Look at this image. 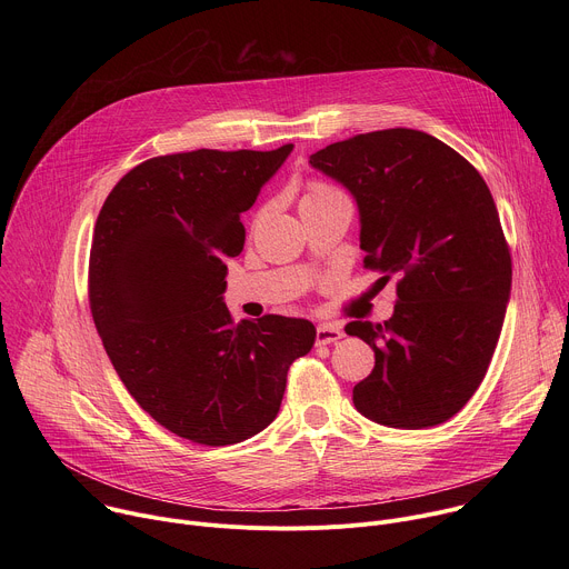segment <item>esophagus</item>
<instances>
[{"label":"esophagus","mask_w":569,"mask_h":569,"mask_svg":"<svg viewBox=\"0 0 569 569\" xmlns=\"http://www.w3.org/2000/svg\"><path fill=\"white\" fill-rule=\"evenodd\" d=\"M345 338V331L336 323H319L317 331H315V342L317 345H333L338 340Z\"/></svg>","instance_id":"34e87169"}]
</instances>
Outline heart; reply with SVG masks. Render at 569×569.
<instances>
[{"label":"heart","instance_id":"obj_1","mask_svg":"<svg viewBox=\"0 0 569 569\" xmlns=\"http://www.w3.org/2000/svg\"><path fill=\"white\" fill-rule=\"evenodd\" d=\"M333 196H342V191L336 189V187H331V184H327V182L315 180V182H310V184L306 187V196H303L301 204H303V202H315V200H327V198H333Z\"/></svg>","mask_w":569,"mask_h":569}]
</instances>
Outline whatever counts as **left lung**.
<instances>
[{
  "mask_svg": "<svg viewBox=\"0 0 569 569\" xmlns=\"http://www.w3.org/2000/svg\"><path fill=\"white\" fill-rule=\"evenodd\" d=\"M360 209L365 268L396 306L385 323L349 321L373 371L353 387L367 419L398 430L455 417L491 365L511 295V252L493 196L466 157L410 128L349 137L310 154Z\"/></svg>",
  "mask_w": 569,
  "mask_h": 569,
  "instance_id": "1",
  "label": "left lung"
}]
</instances>
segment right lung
I'll return each instance as SVG.
<instances>
[{
    "instance_id": "right-lung-1",
    "label": "right lung",
    "mask_w": 569,
    "mask_h": 569,
    "mask_svg": "<svg viewBox=\"0 0 569 569\" xmlns=\"http://www.w3.org/2000/svg\"><path fill=\"white\" fill-rule=\"evenodd\" d=\"M290 150L150 157L117 182L94 224L88 295L106 353L143 412L200 446L268 428L290 365L315 342L308 319L236 323L222 303L224 259L246 242L240 213Z\"/></svg>"
}]
</instances>
